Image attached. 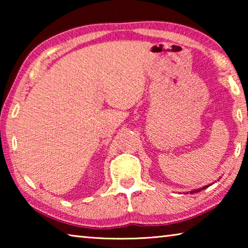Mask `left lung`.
<instances>
[{"label": "left lung", "mask_w": 248, "mask_h": 248, "mask_svg": "<svg viewBox=\"0 0 248 248\" xmlns=\"http://www.w3.org/2000/svg\"><path fill=\"white\" fill-rule=\"evenodd\" d=\"M217 180H219V179H217ZM211 185H212V184H210V185H205V186H203L202 188H199V189H195V190H191V191H190V194H195V192H199L200 190H202V189H205V188H208L209 186H211ZM186 194H189V192H186Z\"/></svg>", "instance_id": "1"}]
</instances>
